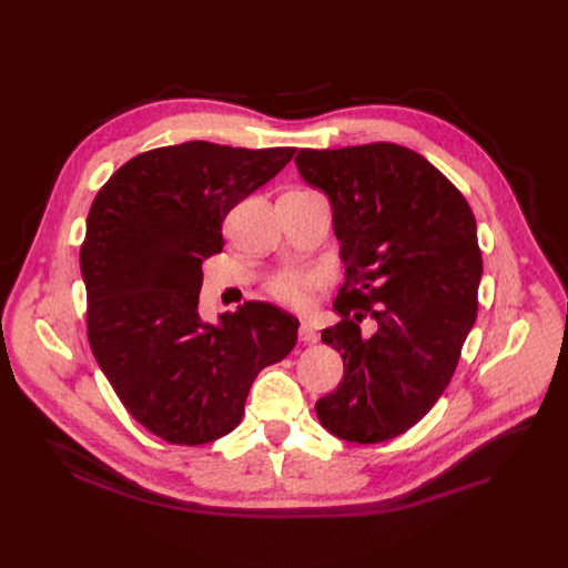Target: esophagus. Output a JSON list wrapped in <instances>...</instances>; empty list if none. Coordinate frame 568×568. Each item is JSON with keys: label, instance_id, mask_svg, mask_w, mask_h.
Here are the masks:
<instances>
[{"label": "esophagus", "instance_id": "obj_1", "mask_svg": "<svg viewBox=\"0 0 568 568\" xmlns=\"http://www.w3.org/2000/svg\"><path fill=\"white\" fill-rule=\"evenodd\" d=\"M316 333L307 326V323H301V328H298V342L301 344H316Z\"/></svg>", "mask_w": 568, "mask_h": 568}]
</instances>
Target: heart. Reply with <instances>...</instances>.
<instances>
[{"label": "heart", "instance_id": "heart-1", "mask_svg": "<svg viewBox=\"0 0 568 568\" xmlns=\"http://www.w3.org/2000/svg\"><path fill=\"white\" fill-rule=\"evenodd\" d=\"M323 285V276L314 270H283L267 281L270 296L290 310H307L314 292Z\"/></svg>", "mask_w": 568, "mask_h": 568}]
</instances>
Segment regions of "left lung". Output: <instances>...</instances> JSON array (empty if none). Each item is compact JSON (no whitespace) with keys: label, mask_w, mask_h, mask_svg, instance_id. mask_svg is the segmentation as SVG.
Listing matches in <instances>:
<instances>
[{"label":"left lung","mask_w":568,"mask_h":568,"mask_svg":"<svg viewBox=\"0 0 568 568\" xmlns=\"http://www.w3.org/2000/svg\"><path fill=\"white\" fill-rule=\"evenodd\" d=\"M294 161L331 200L346 267L333 303L342 321L321 333L342 353L344 379L316 399L318 423L348 443L395 438L443 395L476 321V220L438 169L397 143L303 148Z\"/></svg>","instance_id":"left-lung-1"}]
</instances>
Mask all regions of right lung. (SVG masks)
I'll return each instance as SVG.
<instances>
[{
  "label": "right lung",
  "instance_id": "obj_1",
  "mask_svg": "<svg viewBox=\"0 0 568 568\" xmlns=\"http://www.w3.org/2000/svg\"><path fill=\"white\" fill-rule=\"evenodd\" d=\"M292 156L186 141L136 154L94 197L80 247L90 346L130 416L166 443L233 432L256 375L296 344L298 318L272 303L250 301L217 323L197 312L226 213Z\"/></svg>",
  "mask_w": 568,
  "mask_h": 568
}]
</instances>
